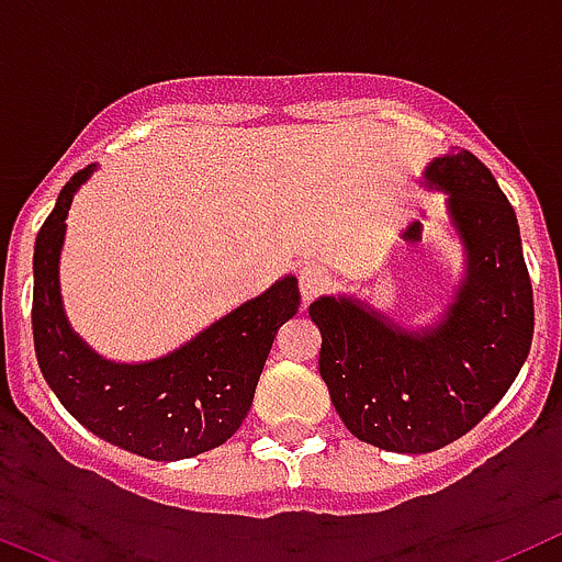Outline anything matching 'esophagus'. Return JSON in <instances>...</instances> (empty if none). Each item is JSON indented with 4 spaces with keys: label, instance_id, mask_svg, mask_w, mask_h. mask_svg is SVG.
<instances>
[{
    "label": "esophagus",
    "instance_id": "esophagus-1",
    "mask_svg": "<svg viewBox=\"0 0 562 562\" xmlns=\"http://www.w3.org/2000/svg\"><path fill=\"white\" fill-rule=\"evenodd\" d=\"M329 284H331V276L324 270V267H317V265L304 267L301 276H297V290H301L304 304H310V301H315L321 292L329 290Z\"/></svg>",
    "mask_w": 562,
    "mask_h": 562
}]
</instances>
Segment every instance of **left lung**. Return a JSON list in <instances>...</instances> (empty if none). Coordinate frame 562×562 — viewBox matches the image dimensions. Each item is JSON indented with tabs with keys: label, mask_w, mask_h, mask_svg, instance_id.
<instances>
[{
	"label": "left lung",
	"mask_w": 562,
	"mask_h": 562,
	"mask_svg": "<svg viewBox=\"0 0 562 562\" xmlns=\"http://www.w3.org/2000/svg\"><path fill=\"white\" fill-rule=\"evenodd\" d=\"M422 186L448 193L445 211L464 272L434 326L408 329L355 295H321V376L342 425L391 453L439 450L501 402L529 357L532 281L518 216L475 154L434 157Z\"/></svg>",
	"instance_id": "1"
}]
</instances>
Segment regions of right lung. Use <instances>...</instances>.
<instances>
[{
	"label": "right lung",
	"mask_w": 562,
	"mask_h": 562,
	"mask_svg": "<svg viewBox=\"0 0 562 562\" xmlns=\"http://www.w3.org/2000/svg\"><path fill=\"white\" fill-rule=\"evenodd\" d=\"M95 168L92 162L61 188L36 236L33 342L38 369L64 408L109 445L154 461L191 459L225 445L245 422L272 340L301 306L297 278H278L270 290L162 357L117 362L98 355L69 326L58 281L69 205Z\"/></svg>",
	"instance_id": "obj_1"
}]
</instances>
